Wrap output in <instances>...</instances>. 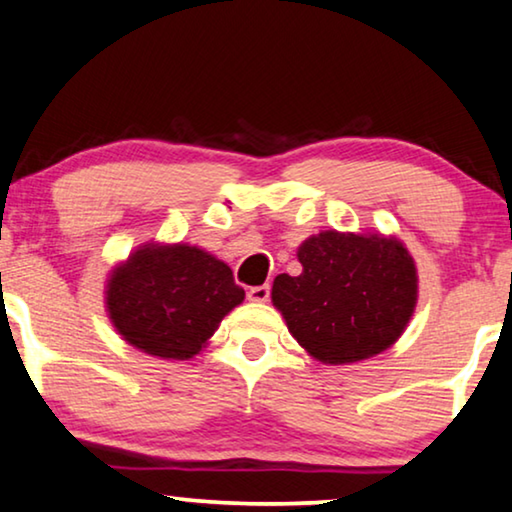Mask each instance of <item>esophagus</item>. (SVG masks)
Listing matches in <instances>:
<instances>
[{"label": "esophagus", "instance_id": "esophagus-1", "mask_svg": "<svg viewBox=\"0 0 512 512\" xmlns=\"http://www.w3.org/2000/svg\"><path fill=\"white\" fill-rule=\"evenodd\" d=\"M269 294H271V287H269V285L250 287V289H248V301H253V303H266V301H269Z\"/></svg>", "mask_w": 512, "mask_h": 512}]
</instances>
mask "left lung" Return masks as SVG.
<instances>
[{
	"label": "left lung",
	"instance_id": "left-lung-1",
	"mask_svg": "<svg viewBox=\"0 0 512 512\" xmlns=\"http://www.w3.org/2000/svg\"><path fill=\"white\" fill-rule=\"evenodd\" d=\"M296 257L301 276H276L271 301L315 361H368L400 340L418 303V271L398 236L324 230Z\"/></svg>",
	"mask_w": 512,
	"mask_h": 512
}]
</instances>
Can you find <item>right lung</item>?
Segmentation results:
<instances>
[{
    "label": "right lung",
    "mask_w": 512,
    "mask_h": 512,
    "mask_svg": "<svg viewBox=\"0 0 512 512\" xmlns=\"http://www.w3.org/2000/svg\"><path fill=\"white\" fill-rule=\"evenodd\" d=\"M243 299L246 292L230 266L190 243H142L105 280V310L114 331L163 361L200 354Z\"/></svg>",
    "instance_id": "right-lung-1"
}]
</instances>
